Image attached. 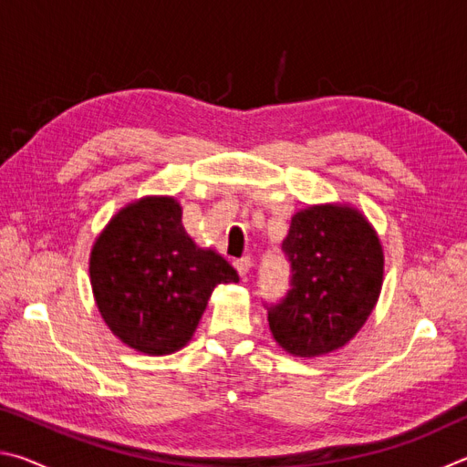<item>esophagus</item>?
<instances>
[{"label": "esophagus", "instance_id": "obj_1", "mask_svg": "<svg viewBox=\"0 0 467 467\" xmlns=\"http://www.w3.org/2000/svg\"><path fill=\"white\" fill-rule=\"evenodd\" d=\"M233 265L236 267V272H239L241 278H247V274L251 270V257H239L234 259Z\"/></svg>", "mask_w": 467, "mask_h": 467}]
</instances>
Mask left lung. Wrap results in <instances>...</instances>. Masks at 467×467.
<instances>
[{
  "instance_id": "8db88e82",
  "label": "left lung",
  "mask_w": 467,
  "mask_h": 467,
  "mask_svg": "<svg viewBox=\"0 0 467 467\" xmlns=\"http://www.w3.org/2000/svg\"><path fill=\"white\" fill-rule=\"evenodd\" d=\"M288 290L265 305L272 336L295 357L342 348L373 311L383 282V251L362 214L315 205L292 218L282 243Z\"/></svg>"
}]
</instances>
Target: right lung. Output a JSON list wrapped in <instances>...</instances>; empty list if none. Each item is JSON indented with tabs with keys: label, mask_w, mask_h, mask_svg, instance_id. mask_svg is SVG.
I'll return each mask as SVG.
<instances>
[{
	"label": "right lung",
	"mask_w": 467,
	"mask_h": 467,
	"mask_svg": "<svg viewBox=\"0 0 467 467\" xmlns=\"http://www.w3.org/2000/svg\"><path fill=\"white\" fill-rule=\"evenodd\" d=\"M239 274L181 226L171 197H146L121 210L94 243L90 282L110 331L140 352H177L192 339L218 284Z\"/></svg>",
	"instance_id": "add662e5"
}]
</instances>
